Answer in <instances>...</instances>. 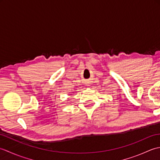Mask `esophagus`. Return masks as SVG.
Masks as SVG:
<instances>
[{
  "label": "esophagus",
  "mask_w": 160,
  "mask_h": 160,
  "mask_svg": "<svg viewBox=\"0 0 160 160\" xmlns=\"http://www.w3.org/2000/svg\"><path fill=\"white\" fill-rule=\"evenodd\" d=\"M84 84H85V85L89 86V82H88V81H87V82H84Z\"/></svg>",
  "instance_id": "esophagus-1"
}]
</instances>
